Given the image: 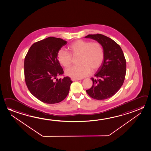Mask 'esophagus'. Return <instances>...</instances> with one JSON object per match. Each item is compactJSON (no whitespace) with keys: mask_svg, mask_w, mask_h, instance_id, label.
Segmentation results:
<instances>
[{"mask_svg":"<svg viewBox=\"0 0 151 151\" xmlns=\"http://www.w3.org/2000/svg\"><path fill=\"white\" fill-rule=\"evenodd\" d=\"M71 80H72V81H78V80H79V79H74V78H72V79H71Z\"/></svg>","mask_w":151,"mask_h":151,"instance_id":"1","label":"esophagus"}]
</instances>
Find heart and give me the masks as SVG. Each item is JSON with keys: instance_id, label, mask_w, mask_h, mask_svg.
Instances as JSON below:
<instances>
[{"instance_id": "heart-1", "label": "heart", "mask_w": 151, "mask_h": 151, "mask_svg": "<svg viewBox=\"0 0 151 151\" xmlns=\"http://www.w3.org/2000/svg\"><path fill=\"white\" fill-rule=\"evenodd\" d=\"M70 53L61 49L58 53V60L65 68L72 63V56L79 55V64L69 68L65 70L68 76L74 79H81L89 76L91 71L100 68L104 58L103 47L98 42L78 40L68 46Z\"/></svg>"}]
</instances>
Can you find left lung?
Returning a JSON list of instances; mask_svg holds the SVG:
<instances>
[{"instance_id": "left-lung-1", "label": "left lung", "mask_w": 151, "mask_h": 151, "mask_svg": "<svg viewBox=\"0 0 151 151\" xmlns=\"http://www.w3.org/2000/svg\"><path fill=\"white\" fill-rule=\"evenodd\" d=\"M86 38L98 41L103 47V62L92 78L93 85L86 93L91 98L102 100L114 96L122 86L126 74V60L122 49L112 39L101 34L88 35Z\"/></svg>"}]
</instances>
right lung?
I'll return each instance as SVG.
<instances>
[{"instance_id": "right-lung-1", "label": "right lung", "mask_w": 151, "mask_h": 151, "mask_svg": "<svg viewBox=\"0 0 151 151\" xmlns=\"http://www.w3.org/2000/svg\"><path fill=\"white\" fill-rule=\"evenodd\" d=\"M67 43L55 37H48L34 43L24 58L25 82L36 98L48 104L59 103L68 96L72 82L69 77L58 79L63 73L58 53Z\"/></svg>"}]
</instances>
